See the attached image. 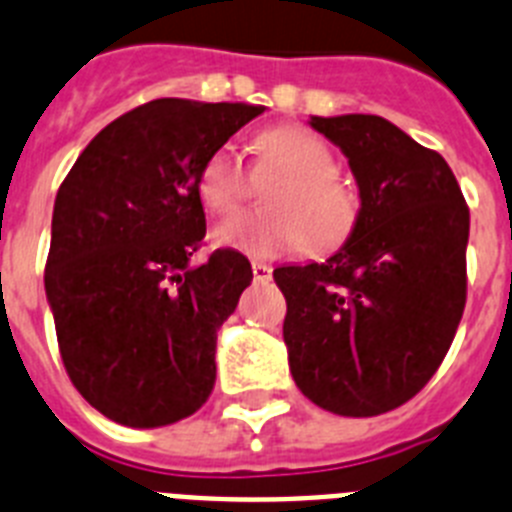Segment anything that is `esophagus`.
<instances>
[{
  "instance_id": "esophagus-1",
  "label": "esophagus",
  "mask_w": 512,
  "mask_h": 512,
  "mask_svg": "<svg viewBox=\"0 0 512 512\" xmlns=\"http://www.w3.org/2000/svg\"><path fill=\"white\" fill-rule=\"evenodd\" d=\"M252 275H255V281H260V283H268L270 278H273V268H270L268 262H260V260H255V262H252Z\"/></svg>"
}]
</instances>
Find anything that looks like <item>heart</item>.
Listing matches in <instances>:
<instances>
[{"instance_id":"b5f03b06","label":"heart","mask_w":512,"mask_h":512,"mask_svg":"<svg viewBox=\"0 0 512 512\" xmlns=\"http://www.w3.org/2000/svg\"><path fill=\"white\" fill-rule=\"evenodd\" d=\"M262 167L283 177L265 193L262 213H234L213 229V242L257 257H275L301 247L332 250L350 237L358 224L361 198L348 180L337 175V159L317 133L299 126L262 131L255 141ZM198 198L208 213L224 216L247 193L242 157L231 144H221L203 159Z\"/></svg>"}]
</instances>
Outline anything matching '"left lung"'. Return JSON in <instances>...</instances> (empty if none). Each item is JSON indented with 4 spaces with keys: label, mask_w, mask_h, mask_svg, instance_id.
Masks as SVG:
<instances>
[{
    "label": "left lung",
    "mask_w": 512,
    "mask_h": 512,
    "mask_svg": "<svg viewBox=\"0 0 512 512\" xmlns=\"http://www.w3.org/2000/svg\"><path fill=\"white\" fill-rule=\"evenodd\" d=\"M348 157L361 213L324 262L273 270L286 296L283 342L304 397L373 417L438 371L466 304L469 208L438 151L379 115H311Z\"/></svg>",
    "instance_id": "8db88e82"
}]
</instances>
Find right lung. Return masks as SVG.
Segmentation results:
<instances>
[{
  "label": "right lung",
  "mask_w": 512,
  "mask_h": 512,
  "mask_svg": "<svg viewBox=\"0 0 512 512\" xmlns=\"http://www.w3.org/2000/svg\"><path fill=\"white\" fill-rule=\"evenodd\" d=\"M265 105L151 100L102 128L61 182L46 299L71 384L128 428L206 404L216 332L250 286V260L216 250L195 190L203 159Z\"/></svg>",
  "instance_id": "add662e5"
}]
</instances>
